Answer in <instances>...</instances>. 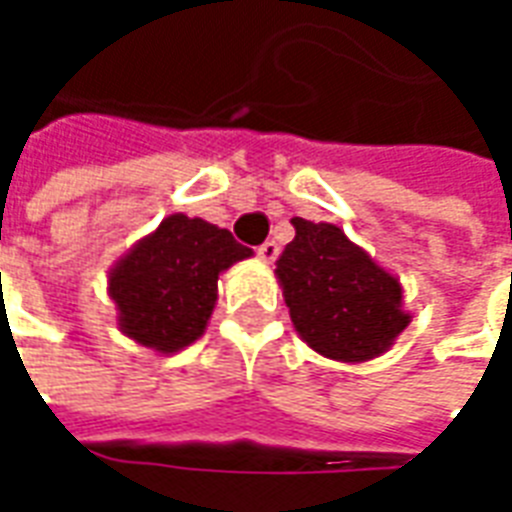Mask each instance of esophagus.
<instances>
[{"mask_svg":"<svg viewBox=\"0 0 512 512\" xmlns=\"http://www.w3.org/2000/svg\"><path fill=\"white\" fill-rule=\"evenodd\" d=\"M257 255H260V260H263V263H274L279 255L277 241H266V244L257 246Z\"/></svg>","mask_w":512,"mask_h":512,"instance_id":"34e87169","label":"esophagus"}]
</instances>
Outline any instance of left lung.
<instances>
[{
	"label": "left lung",
	"mask_w": 512,
	"mask_h": 512,
	"mask_svg": "<svg viewBox=\"0 0 512 512\" xmlns=\"http://www.w3.org/2000/svg\"><path fill=\"white\" fill-rule=\"evenodd\" d=\"M293 227L296 238L274 274L301 340L326 359L351 365L386 354L411 323L400 279L337 224L293 216Z\"/></svg>",
	"instance_id": "obj_1"
}]
</instances>
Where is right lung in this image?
<instances>
[{
  "label": "right lung",
  "mask_w": 512,
  "mask_h": 512,
  "mask_svg": "<svg viewBox=\"0 0 512 512\" xmlns=\"http://www.w3.org/2000/svg\"><path fill=\"white\" fill-rule=\"evenodd\" d=\"M252 257L230 230L172 213L109 268L117 329L158 354L200 340L219 299V274Z\"/></svg>",
  "instance_id": "1"
}]
</instances>
